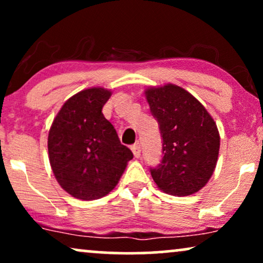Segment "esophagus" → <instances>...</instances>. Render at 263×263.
<instances>
[{
    "label": "esophagus",
    "instance_id": "1",
    "mask_svg": "<svg viewBox=\"0 0 263 263\" xmlns=\"http://www.w3.org/2000/svg\"><path fill=\"white\" fill-rule=\"evenodd\" d=\"M132 151H133V153H134V156L136 158H139L140 156H141V145H140L139 142L134 143V145L132 146Z\"/></svg>",
    "mask_w": 263,
    "mask_h": 263
}]
</instances>
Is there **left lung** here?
I'll return each mask as SVG.
<instances>
[{"label": "left lung", "mask_w": 263, "mask_h": 263, "mask_svg": "<svg viewBox=\"0 0 263 263\" xmlns=\"http://www.w3.org/2000/svg\"><path fill=\"white\" fill-rule=\"evenodd\" d=\"M159 124L163 158L149 167L158 188L185 196L203 188L217 165L220 136L204 106L179 86L167 84L145 91Z\"/></svg>", "instance_id": "left-lung-1"}]
</instances>
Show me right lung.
<instances>
[{"mask_svg":"<svg viewBox=\"0 0 263 263\" xmlns=\"http://www.w3.org/2000/svg\"><path fill=\"white\" fill-rule=\"evenodd\" d=\"M111 92L93 87L63 104L48 138L49 160L57 182L71 196L96 200L120 181L132 151L122 145L116 129L104 117Z\"/></svg>","mask_w":263,"mask_h":263,"instance_id":"right-lung-1","label":"right lung"}]
</instances>
